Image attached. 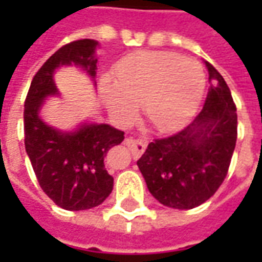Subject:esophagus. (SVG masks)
Returning <instances> with one entry per match:
<instances>
[{
  "label": "esophagus",
  "mask_w": 262,
  "mask_h": 262,
  "mask_svg": "<svg viewBox=\"0 0 262 262\" xmlns=\"http://www.w3.org/2000/svg\"><path fill=\"white\" fill-rule=\"evenodd\" d=\"M125 144L131 148L133 156L134 157L141 156V155L144 153V150H146V147H147L146 141H143V140H136V138H126Z\"/></svg>",
  "instance_id": "1"
}]
</instances>
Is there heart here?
Wrapping results in <instances>:
<instances>
[{
    "label": "heart",
    "mask_w": 262,
    "mask_h": 262,
    "mask_svg": "<svg viewBox=\"0 0 262 262\" xmlns=\"http://www.w3.org/2000/svg\"><path fill=\"white\" fill-rule=\"evenodd\" d=\"M206 77L191 58L162 51H143L115 67V83L102 78L100 93L109 114L122 124L134 119L141 105L148 124L160 133L184 126L204 96Z\"/></svg>",
    "instance_id": "b5f03b06"
}]
</instances>
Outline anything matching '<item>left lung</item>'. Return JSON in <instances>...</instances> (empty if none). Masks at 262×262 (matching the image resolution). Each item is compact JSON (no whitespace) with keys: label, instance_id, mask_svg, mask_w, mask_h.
Segmentation results:
<instances>
[{"label":"left lung","instance_id":"left-lung-1","mask_svg":"<svg viewBox=\"0 0 262 262\" xmlns=\"http://www.w3.org/2000/svg\"><path fill=\"white\" fill-rule=\"evenodd\" d=\"M206 67L211 86L203 111L182 131L150 143L137 162L150 194L170 208L189 210L213 195L236 146V106L225 78Z\"/></svg>","mask_w":262,"mask_h":262}]
</instances>
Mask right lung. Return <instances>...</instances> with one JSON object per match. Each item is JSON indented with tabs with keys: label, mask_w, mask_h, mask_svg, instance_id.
Here are the masks:
<instances>
[{
	"label": "right lung",
	"mask_w": 262,
	"mask_h": 262,
	"mask_svg": "<svg viewBox=\"0 0 262 262\" xmlns=\"http://www.w3.org/2000/svg\"><path fill=\"white\" fill-rule=\"evenodd\" d=\"M99 42L81 39L62 46L36 73L25 102V146L37 182L56 206L70 211L100 206L114 188L105 169L109 148L121 144L124 131L109 124L84 121L62 131L49 125L40 111L49 97L59 96L55 71L74 66L95 84Z\"/></svg>",
	"instance_id": "right-lung-1"
}]
</instances>
